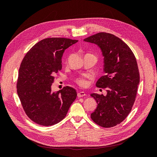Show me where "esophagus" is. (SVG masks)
<instances>
[{"mask_svg": "<svg viewBox=\"0 0 157 157\" xmlns=\"http://www.w3.org/2000/svg\"><path fill=\"white\" fill-rule=\"evenodd\" d=\"M85 95H86V94H85V92H78V93L77 94V96H78V98H82V97L84 96Z\"/></svg>", "mask_w": 157, "mask_h": 157, "instance_id": "34e87169", "label": "esophagus"}]
</instances>
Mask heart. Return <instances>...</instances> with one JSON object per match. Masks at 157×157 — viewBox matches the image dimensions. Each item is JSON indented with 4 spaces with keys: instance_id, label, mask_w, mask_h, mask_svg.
Segmentation results:
<instances>
[{
    "instance_id": "b5f03b06",
    "label": "heart",
    "mask_w": 157,
    "mask_h": 157,
    "mask_svg": "<svg viewBox=\"0 0 157 157\" xmlns=\"http://www.w3.org/2000/svg\"><path fill=\"white\" fill-rule=\"evenodd\" d=\"M75 81L79 86L82 87V88H85L88 86V81L85 78L78 77L75 80Z\"/></svg>"
}]
</instances>
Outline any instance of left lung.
<instances>
[{"mask_svg":"<svg viewBox=\"0 0 157 157\" xmlns=\"http://www.w3.org/2000/svg\"><path fill=\"white\" fill-rule=\"evenodd\" d=\"M84 40L100 48L106 73L96 83L97 87L106 89V96L90 95L98 103L91 118L103 128L115 126L129 115L136 100L140 84L136 57L124 41L110 33H98Z\"/></svg>","mask_w":157,"mask_h":157,"instance_id":"left-lung-1","label":"left lung"}]
</instances>
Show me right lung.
<instances>
[{"label": "right lung", "instance_id": "obj_1", "mask_svg": "<svg viewBox=\"0 0 157 157\" xmlns=\"http://www.w3.org/2000/svg\"><path fill=\"white\" fill-rule=\"evenodd\" d=\"M66 38H47L37 42L23 58L17 82V92L27 116L36 124L49 126L65 117L77 96L70 86L51 92L54 75L62 68L65 50L77 42Z\"/></svg>", "mask_w": 157, "mask_h": 157}]
</instances>
